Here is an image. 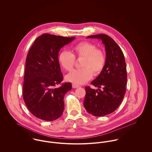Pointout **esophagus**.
Returning <instances> with one entry per match:
<instances>
[{
  "label": "esophagus",
  "instance_id": "1",
  "mask_svg": "<svg viewBox=\"0 0 152 152\" xmlns=\"http://www.w3.org/2000/svg\"><path fill=\"white\" fill-rule=\"evenodd\" d=\"M72 87L73 88H77L80 87V86L77 85V84H72Z\"/></svg>",
  "mask_w": 152,
  "mask_h": 152
}]
</instances>
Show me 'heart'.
Wrapping results in <instances>:
<instances>
[{
  "label": "heart",
  "mask_w": 152,
  "mask_h": 152,
  "mask_svg": "<svg viewBox=\"0 0 152 152\" xmlns=\"http://www.w3.org/2000/svg\"><path fill=\"white\" fill-rule=\"evenodd\" d=\"M74 54L63 50L58 57L61 66L66 71L72 69L75 63V57L83 58L81 61L82 68L72 71L66 75V81L75 84L86 83L94 75H98L104 69L106 64V56L103 51L98 49L95 44L83 42L76 44L73 47Z\"/></svg>",
  "instance_id": "heart-1"
}]
</instances>
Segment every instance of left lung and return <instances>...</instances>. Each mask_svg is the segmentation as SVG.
Instances as JSON below:
<instances>
[{"mask_svg": "<svg viewBox=\"0 0 152 152\" xmlns=\"http://www.w3.org/2000/svg\"><path fill=\"white\" fill-rule=\"evenodd\" d=\"M87 38L102 40L106 50V64L91 83L98 87V90L86 87L84 106L93 116H103L114 112L124 98L127 84L125 60L120 47L108 35L100 34Z\"/></svg>", "mask_w": 152, "mask_h": 152, "instance_id": "obj_1", "label": "left lung"}]
</instances>
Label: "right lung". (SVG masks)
<instances>
[{"instance_id":"1","label":"right lung","mask_w":152,"mask_h":152,"mask_svg":"<svg viewBox=\"0 0 152 152\" xmlns=\"http://www.w3.org/2000/svg\"><path fill=\"white\" fill-rule=\"evenodd\" d=\"M75 37L43 34L38 37L27 54L23 97L26 107L36 118L53 121L64 109V97L72 89L70 83L56 87L63 80L58 60L60 49Z\"/></svg>"}]
</instances>
